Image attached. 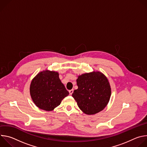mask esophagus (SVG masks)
<instances>
[{
  "label": "esophagus",
  "mask_w": 147,
  "mask_h": 147,
  "mask_svg": "<svg viewBox=\"0 0 147 147\" xmlns=\"http://www.w3.org/2000/svg\"><path fill=\"white\" fill-rule=\"evenodd\" d=\"M73 89H72V90H69V94H70V95H72V94L73 93Z\"/></svg>",
  "instance_id": "esophagus-1"
}]
</instances>
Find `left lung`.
I'll return each mask as SVG.
<instances>
[{
	"mask_svg": "<svg viewBox=\"0 0 147 147\" xmlns=\"http://www.w3.org/2000/svg\"><path fill=\"white\" fill-rule=\"evenodd\" d=\"M78 89L72 96L79 108L87 115H94L105 108L108 103L111 88L107 77L99 71L81 74L77 79Z\"/></svg>",
	"mask_w": 147,
	"mask_h": 147,
	"instance_id": "obj_1",
	"label": "left lung"
}]
</instances>
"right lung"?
Listing matches in <instances>:
<instances>
[{
	"label": "right lung",
	"mask_w": 147,
	"mask_h": 147,
	"mask_svg": "<svg viewBox=\"0 0 147 147\" xmlns=\"http://www.w3.org/2000/svg\"><path fill=\"white\" fill-rule=\"evenodd\" d=\"M30 91L35 105L46 111H53L69 94L59 73L48 70L40 71L32 79Z\"/></svg>",
	"instance_id": "add662e5"
}]
</instances>
